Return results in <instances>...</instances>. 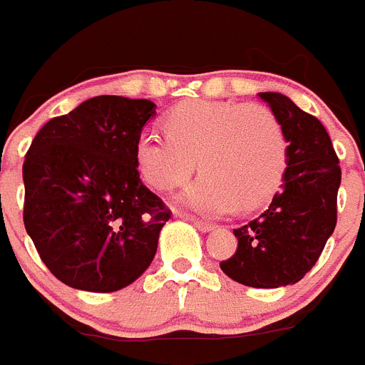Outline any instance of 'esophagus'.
Masks as SVG:
<instances>
[{"label":"esophagus","instance_id":"obj_1","mask_svg":"<svg viewBox=\"0 0 365 365\" xmlns=\"http://www.w3.org/2000/svg\"><path fill=\"white\" fill-rule=\"evenodd\" d=\"M192 222H193V227L201 232H210L212 228H214V225H210V222H206V221H197V219H192Z\"/></svg>","mask_w":365,"mask_h":365}]
</instances>
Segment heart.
Returning <instances> with one entry per match:
<instances>
[{
    "instance_id": "obj_1",
    "label": "heart",
    "mask_w": 365,
    "mask_h": 365,
    "mask_svg": "<svg viewBox=\"0 0 365 365\" xmlns=\"http://www.w3.org/2000/svg\"><path fill=\"white\" fill-rule=\"evenodd\" d=\"M168 133L144 130L135 159L151 188L168 192L195 172L197 182L179 201L195 212L221 215L265 205L287 168L283 128L265 106L221 100H188L168 113Z\"/></svg>"
}]
</instances>
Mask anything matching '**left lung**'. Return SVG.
<instances>
[{
    "mask_svg": "<svg viewBox=\"0 0 365 365\" xmlns=\"http://www.w3.org/2000/svg\"><path fill=\"white\" fill-rule=\"evenodd\" d=\"M285 133L283 185L259 217L234 228L237 248L221 261L228 278L256 289L299 282L336 227L341 170L324 124L282 93H259Z\"/></svg>",
    "mask_w": 365,
    "mask_h": 365,
    "instance_id": "1",
    "label": "left lung"
}]
</instances>
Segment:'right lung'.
Listing matches in <instances>:
<instances>
[{"label": "right lung", "instance_id": "add662e5", "mask_svg": "<svg viewBox=\"0 0 365 365\" xmlns=\"http://www.w3.org/2000/svg\"><path fill=\"white\" fill-rule=\"evenodd\" d=\"M153 113L146 98L95 96L51 118L25 155V230L45 267L73 289L118 291L153 261L172 217L135 159Z\"/></svg>", "mask_w": 365, "mask_h": 365}]
</instances>
